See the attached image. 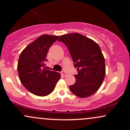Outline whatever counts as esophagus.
<instances>
[{
	"label": "esophagus",
	"mask_w": 130,
	"mask_h": 130,
	"mask_svg": "<svg viewBox=\"0 0 130 130\" xmlns=\"http://www.w3.org/2000/svg\"><path fill=\"white\" fill-rule=\"evenodd\" d=\"M61 74H62V76H66L67 75V73H66L65 72V71H62V72H61Z\"/></svg>",
	"instance_id": "34e87169"
}]
</instances>
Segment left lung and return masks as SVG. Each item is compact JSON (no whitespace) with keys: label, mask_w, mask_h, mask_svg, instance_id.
<instances>
[{"label":"left lung","mask_w":130,"mask_h":130,"mask_svg":"<svg viewBox=\"0 0 130 130\" xmlns=\"http://www.w3.org/2000/svg\"><path fill=\"white\" fill-rule=\"evenodd\" d=\"M58 41L67 46L78 73L74 75L75 83L70 86V90L80 98L91 96L101 87L105 76V61L100 47L78 33L65 34Z\"/></svg>","instance_id":"1"}]
</instances>
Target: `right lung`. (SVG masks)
<instances>
[{
  "mask_svg": "<svg viewBox=\"0 0 130 130\" xmlns=\"http://www.w3.org/2000/svg\"><path fill=\"white\" fill-rule=\"evenodd\" d=\"M58 38L41 35L26 46L19 56L17 67L19 79L27 90L37 96L50 95L60 78L59 73L45 68L47 52Z\"/></svg>",
  "mask_w": 130,
  "mask_h": 130,
  "instance_id": "right-lung-1",
  "label": "right lung"
}]
</instances>
